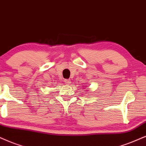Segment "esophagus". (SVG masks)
Listing matches in <instances>:
<instances>
[{"mask_svg":"<svg viewBox=\"0 0 146 146\" xmlns=\"http://www.w3.org/2000/svg\"><path fill=\"white\" fill-rule=\"evenodd\" d=\"M64 83H65L66 84H71V81H70V79H65V80H64Z\"/></svg>","mask_w":146,"mask_h":146,"instance_id":"1","label":"esophagus"}]
</instances>
